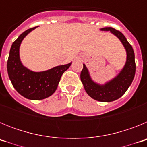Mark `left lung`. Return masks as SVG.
<instances>
[{"instance_id":"left-lung-1","label":"left lung","mask_w":147,"mask_h":147,"mask_svg":"<svg viewBox=\"0 0 147 147\" xmlns=\"http://www.w3.org/2000/svg\"><path fill=\"white\" fill-rule=\"evenodd\" d=\"M100 30L106 32L110 31L120 40L127 52L125 65L117 76L105 85H100L93 81L85 64H83L80 78L85 91L92 98L98 102H110L121 97L132 84L136 74L135 54L132 45L128 42L121 32L112 27H105Z\"/></svg>"}]
</instances>
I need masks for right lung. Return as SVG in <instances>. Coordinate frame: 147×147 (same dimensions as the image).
I'll use <instances>...</instances> for the list:
<instances>
[{
    "mask_svg": "<svg viewBox=\"0 0 147 147\" xmlns=\"http://www.w3.org/2000/svg\"><path fill=\"white\" fill-rule=\"evenodd\" d=\"M37 27L22 33L13 42L7 61L8 75L13 87L23 97L31 100L48 98L56 91L62 74L71 66L68 64L48 71L34 72L23 66L20 59V46L24 37Z\"/></svg>",
    "mask_w": 147,
    "mask_h": 147,
    "instance_id": "1",
    "label": "right lung"
}]
</instances>
